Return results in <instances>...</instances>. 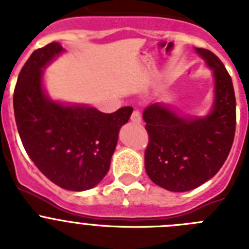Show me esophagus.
Masks as SVG:
<instances>
[{"instance_id":"34e87169","label":"esophagus","mask_w":249,"mask_h":249,"mask_svg":"<svg viewBox=\"0 0 249 249\" xmlns=\"http://www.w3.org/2000/svg\"><path fill=\"white\" fill-rule=\"evenodd\" d=\"M131 121L133 123H138V124H140V123L142 122V116H141L140 112L133 111V113H132V116H131Z\"/></svg>"}]
</instances>
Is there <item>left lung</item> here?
Instances as JSON below:
<instances>
[{
    "label": "left lung",
    "mask_w": 249,
    "mask_h": 249,
    "mask_svg": "<svg viewBox=\"0 0 249 249\" xmlns=\"http://www.w3.org/2000/svg\"><path fill=\"white\" fill-rule=\"evenodd\" d=\"M196 52L213 70L214 102L206 117L184 118L162 103L144 109L148 132L144 167L151 181L172 192H187L218 172L236 132V96L221 59L204 48Z\"/></svg>",
    "instance_id": "1"
}]
</instances>
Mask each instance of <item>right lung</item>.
Here are the masks:
<instances>
[{
  "label": "right lung",
  "instance_id": "right-lung-1",
  "mask_svg": "<svg viewBox=\"0 0 249 249\" xmlns=\"http://www.w3.org/2000/svg\"><path fill=\"white\" fill-rule=\"evenodd\" d=\"M63 51L52 42L31 54L17 78L13 109L22 144L37 168L61 188L80 192L97 186L107 175L118 132L133 108L102 113L48 98L42 71Z\"/></svg>",
  "mask_w": 249,
  "mask_h": 249
}]
</instances>
